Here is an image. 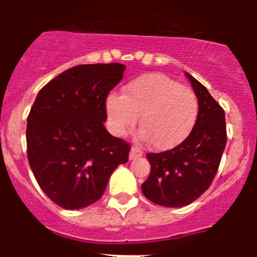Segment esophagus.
Segmentation results:
<instances>
[{
	"label": "esophagus",
	"mask_w": 257,
	"mask_h": 257,
	"mask_svg": "<svg viewBox=\"0 0 257 257\" xmlns=\"http://www.w3.org/2000/svg\"><path fill=\"white\" fill-rule=\"evenodd\" d=\"M143 156V152L140 151L138 147H133L130 151V154H128V160L133 161V160H136V158H139V157Z\"/></svg>",
	"instance_id": "esophagus-1"
}]
</instances>
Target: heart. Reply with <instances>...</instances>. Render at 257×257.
<instances>
[{"mask_svg": "<svg viewBox=\"0 0 257 257\" xmlns=\"http://www.w3.org/2000/svg\"><path fill=\"white\" fill-rule=\"evenodd\" d=\"M105 109L115 135H124L139 115L142 130L138 139L151 140L157 149H170L192 133L198 115V100L190 88L170 77L147 73L127 83L123 95H109Z\"/></svg>", "mask_w": 257, "mask_h": 257, "instance_id": "heart-1", "label": "heart"}]
</instances>
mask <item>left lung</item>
I'll list each match as a JSON object with an SVG mask.
<instances>
[{
    "mask_svg": "<svg viewBox=\"0 0 257 257\" xmlns=\"http://www.w3.org/2000/svg\"><path fill=\"white\" fill-rule=\"evenodd\" d=\"M185 74L198 97L196 124L174 149L147 154L151 174L142 184L144 196L165 207L190 205L210 188L226 145L224 109L205 86Z\"/></svg>",
    "mask_w": 257,
    "mask_h": 257,
    "instance_id": "1",
    "label": "left lung"
}]
</instances>
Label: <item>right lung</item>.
I'll return each mask as SVG.
<instances>
[{"mask_svg":"<svg viewBox=\"0 0 257 257\" xmlns=\"http://www.w3.org/2000/svg\"><path fill=\"white\" fill-rule=\"evenodd\" d=\"M123 64H83L41 88L27 122V154L41 189L60 207L100 199L112 172L128 161L130 144L106 131L105 101Z\"/></svg>","mask_w":257,"mask_h":257,"instance_id":"1","label":"right lung"}]
</instances>
